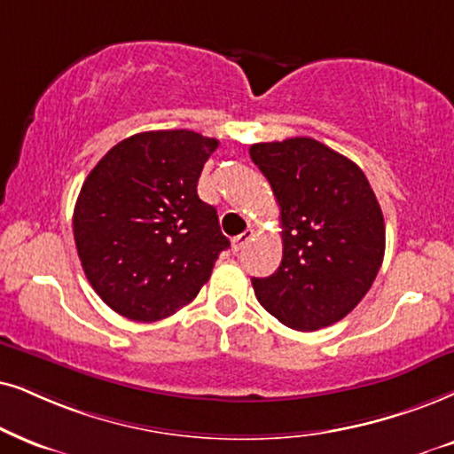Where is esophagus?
Segmentation results:
<instances>
[{
	"instance_id": "obj_1",
	"label": "esophagus",
	"mask_w": 454,
	"mask_h": 454,
	"mask_svg": "<svg viewBox=\"0 0 454 454\" xmlns=\"http://www.w3.org/2000/svg\"><path fill=\"white\" fill-rule=\"evenodd\" d=\"M251 239H254V231H245L243 234H239V237L232 239V249L240 251L247 243H249Z\"/></svg>"
}]
</instances>
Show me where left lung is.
Listing matches in <instances>:
<instances>
[{
    "label": "left lung",
    "instance_id": "obj_1",
    "mask_svg": "<svg viewBox=\"0 0 454 454\" xmlns=\"http://www.w3.org/2000/svg\"><path fill=\"white\" fill-rule=\"evenodd\" d=\"M251 160L280 207L283 262L251 278L257 301L295 331L335 325L380 272L386 223L363 169L314 137L260 142Z\"/></svg>",
    "mask_w": 454,
    "mask_h": 454
}]
</instances>
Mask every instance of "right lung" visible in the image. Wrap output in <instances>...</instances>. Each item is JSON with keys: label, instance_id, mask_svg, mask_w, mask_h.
Wrapping results in <instances>:
<instances>
[{"label": "right lung", "instance_id": "1", "mask_svg": "<svg viewBox=\"0 0 454 454\" xmlns=\"http://www.w3.org/2000/svg\"><path fill=\"white\" fill-rule=\"evenodd\" d=\"M220 142L188 129L142 131L85 177L73 234L90 285L114 312L154 323L191 303L231 247L197 194Z\"/></svg>", "mask_w": 454, "mask_h": 454}]
</instances>
